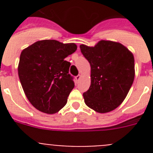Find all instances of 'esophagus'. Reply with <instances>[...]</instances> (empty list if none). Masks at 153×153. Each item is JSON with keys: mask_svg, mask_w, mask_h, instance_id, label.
Segmentation results:
<instances>
[{"mask_svg": "<svg viewBox=\"0 0 153 153\" xmlns=\"http://www.w3.org/2000/svg\"><path fill=\"white\" fill-rule=\"evenodd\" d=\"M80 78H81V75H79H79L76 76V80L79 81V79H80Z\"/></svg>", "mask_w": 153, "mask_h": 153, "instance_id": "obj_1", "label": "esophagus"}]
</instances>
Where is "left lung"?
Masks as SVG:
<instances>
[{
    "label": "left lung",
    "mask_w": 153,
    "mask_h": 153,
    "mask_svg": "<svg viewBox=\"0 0 153 153\" xmlns=\"http://www.w3.org/2000/svg\"><path fill=\"white\" fill-rule=\"evenodd\" d=\"M90 64L91 83L83 93L86 105L94 111L106 113L123 102L135 77L134 56L118 42L102 40L94 47L79 46Z\"/></svg>",
    "instance_id": "obj_1"
}]
</instances>
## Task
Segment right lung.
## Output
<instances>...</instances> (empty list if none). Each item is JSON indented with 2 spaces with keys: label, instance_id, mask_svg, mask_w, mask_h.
<instances>
[{
  "label": "right lung",
  "instance_id": "right-lung-1",
  "mask_svg": "<svg viewBox=\"0 0 153 153\" xmlns=\"http://www.w3.org/2000/svg\"><path fill=\"white\" fill-rule=\"evenodd\" d=\"M76 49L74 43L43 40L22 51L19 79L27 100L39 111L53 114L67 104L74 83L69 74L70 63L64 59Z\"/></svg>",
  "mask_w": 153,
  "mask_h": 153
}]
</instances>
